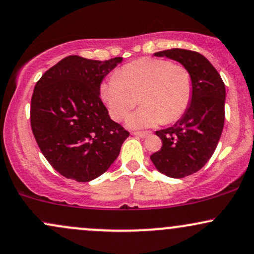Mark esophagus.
Listing matches in <instances>:
<instances>
[{
	"label": "esophagus",
	"mask_w": 254,
	"mask_h": 254,
	"mask_svg": "<svg viewBox=\"0 0 254 254\" xmlns=\"http://www.w3.org/2000/svg\"><path fill=\"white\" fill-rule=\"evenodd\" d=\"M132 135L141 137V138H145V137H148L150 135V132H147V131H133Z\"/></svg>",
	"instance_id": "34e87169"
}]
</instances>
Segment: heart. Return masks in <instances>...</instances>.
I'll list each match as a JSON object with an SVG mask.
<instances>
[{
  "mask_svg": "<svg viewBox=\"0 0 254 254\" xmlns=\"http://www.w3.org/2000/svg\"><path fill=\"white\" fill-rule=\"evenodd\" d=\"M101 99L115 121H121L135 105L142 106L127 119L130 127H151L173 123L190 106L193 81L180 64L161 58H142L121 68L100 89Z\"/></svg>",
  "mask_w": 254,
  "mask_h": 254,
  "instance_id": "obj_1",
  "label": "heart"
}]
</instances>
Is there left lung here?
Wrapping results in <instances>:
<instances>
[{
    "label": "left lung",
    "instance_id": "obj_1",
    "mask_svg": "<svg viewBox=\"0 0 254 254\" xmlns=\"http://www.w3.org/2000/svg\"><path fill=\"white\" fill-rule=\"evenodd\" d=\"M154 56L177 61L190 71L193 94L188 111L176 124L156 131L161 149L150 156L160 173L184 178L203 167L216 149L224 124L226 87L212 64L198 52L171 49Z\"/></svg>",
    "mask_w": 254,
    "mask_h": 254
}]
</instances>
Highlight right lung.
<instances>
[{"instance_id":"right-lung-1","label":"right lung","mask_w":254,"mask_h":254,"mask_svg":"<svg viewBox=\"0 0 254 254\" xmlns=\"http://www.w3.org/2000/svg\"><path fill=\"white\" fill-rule=\"evenodd\" d=\"M122 61L68 56L34 87L32 132L49 164L68 179L86 183L100 177L129 137L100 99L101 82Z\"/></svg>"}]
</instances>
